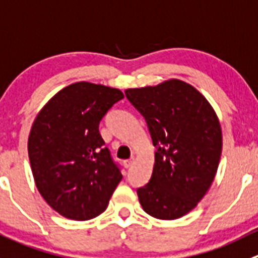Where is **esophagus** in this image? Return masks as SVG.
Listing matches in <instances>:
<instances>
[{"mask_svg":"<svg viewBox=\"0 0 258 258\" xmlns=\"http://www.w3.org/2000/svg\"><path fill=\"white\" fill-rule=\"evenodd\" d=\"M123 164H124V166H126L127 169H128V167H131L132 165L135 164V157H131V159H130V160H126V161H124Z\"/></svg>","mask_w":258,"mask_h":258,"instance_id":"1","label":"esophagus"}]
</instances>
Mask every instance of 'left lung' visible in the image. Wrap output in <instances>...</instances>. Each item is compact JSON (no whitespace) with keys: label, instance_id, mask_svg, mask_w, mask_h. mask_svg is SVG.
<instances>
[{"label":"left lung","instance_id":"1","mask_svg":"<svg viewBox=\"0 0 258 258\" xmlns=\"http://www.w3.org/2000/svg\"><path fill=\"white\" fill-rule=\"evenodd\" d=\"M156 147L150 181L137 189L142 208L157 219H176L196 208L213 182L222 152L218 117L194 87L171 79L127 89Z\"/></svg>","mask_w":258,"mask_h":258}]
</instances>
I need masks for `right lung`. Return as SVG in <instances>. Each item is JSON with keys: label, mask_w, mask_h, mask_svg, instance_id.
Masks as SVG:
<instances>
[{"label": "right lung", "mask_w": 258, "mask_h": 258, "mask_svg": "<svg viewBox=\"0 0 258 258\" xmlns=\"http://www.w3.org/2000/svg\"><path fill=\"white\" fill-rule=\"evenodd\" d=\"M122 98L119 89L79 82L57 92L32 124L27 150L36 187L66 218L103 213L122 180L99 134V122Z\"/></svg>", "instance_id": "right-lung-1"}]
</instances>
